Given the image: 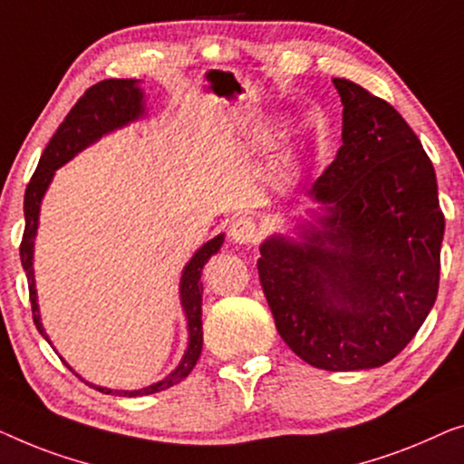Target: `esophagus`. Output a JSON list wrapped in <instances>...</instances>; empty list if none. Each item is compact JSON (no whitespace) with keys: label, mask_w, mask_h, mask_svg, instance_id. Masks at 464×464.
Instances as JSON below:
<instances>
[{"label":"esophagus","mask_w":464,"mask_h":464,"mask_svg":"<svg viewBox=\"0 0 464 464\" xmlns=\"http://www.w3.org/2000/svg\"><path fill=\"white\" fill-rule=\"evenodd\" d=\"M229 237L239 246H250L258 239V229L250 218H237V220H233V225L229 229Z\"/></svg>","instance_id":"34e87169"}]
</instances>
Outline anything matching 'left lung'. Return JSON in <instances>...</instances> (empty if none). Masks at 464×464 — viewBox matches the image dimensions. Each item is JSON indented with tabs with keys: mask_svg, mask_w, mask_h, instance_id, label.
<instances>
[{
	"mask_svg": "<svg viewBox=\"0 0 464 464\" xmlns=\"http://www.w3.org/2000/svg\"><path fill=\"white\" fill-rule=\"evenodd\" d=\"M343 147L306 195L317 210L260 244L258 277L279 336L313 368L387 363L440 288L443 214L419 136L387 101L332 80Z\"/></svg>",
	"mask_w": 464,
	"mask_h": 464,
	"instance_id": "left-lung-1",
	"label": "left lung"
}]
</instances>
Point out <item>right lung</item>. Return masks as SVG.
<instances>
[{
    "label": "right lung",
    "mask_w": 464,
    "mask_h": 464,
    "mask_svg": "<svg viewBox=\"0 0 464 464\" xmlns=\"http://www.w3.org/2000/svg\"><path fill=\"white\" fill-rule=\"evenodd\" d=\"M142 115H145V92H142L139 80H104L90 90H86V94L75 102V107L69 111V115L64 117V121L58 126L56 134L50 139L48 147L44 149V155L42 160H39L34 179H31V182L27 185V191H24V235L21 244V263L29 279V296H31V309H34V322L37 325L39 334H42L48 343H50V336L45 334L42 315H39L35 271H34L35 235L39 227V210H42L44 195L48 191L50 182L54 179V172L58 168L73 160L75 155L82 153L86 147L99 142L104 134L115 132V130L140 120ZM223 241H225V233H220L210 241H206V244L193 254V258L185 265V269H182L179 292H180L182 311H185V317H187L188 344L180 363L176 365L166 378H161V381L149 384V387L134 389V391H113L107 387H99V384H92V382H86V384L94 387L96 391H101V393L139 397V395H151V393H158V391L169 389L172 384H179L182 378L188 376V372L195 368V363L199 360L201 344H204V330H201V292H204V285L199 282L201 269H204V265L210 260V256H214V254L220 250ZM69 370L75 372L71 365ZM75 376L80 374L75 372Z\"/></svg>",
    "instance_id": "add662e5"
}]
</instances>
